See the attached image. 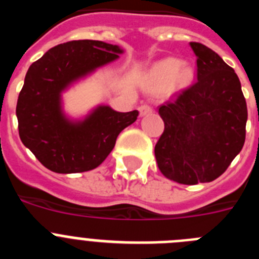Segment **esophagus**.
Masks as SVG:
<instances>
[{
  "label": "esophagus",
  "mask_w": 259,
  "mask_h": 259,
  "mask_svg": "<svg viewBox=\"0 0 259 259\" xmlns=\"http://www.w3.org/2000/svg\"><path fill=\"white\" fill-rule=\"evenodd\" d=\"M139 111H140L141 116L149 115V114L153 113V107L149 106V105H141V106L139 107Z\"/></svg>",
  "instance_id": "1"
}]
</instances>
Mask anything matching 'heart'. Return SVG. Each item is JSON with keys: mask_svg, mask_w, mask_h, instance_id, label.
<instances>
[{"mask_svg": "<svg viewBox=\"0 0 259 259\" xmlns=\"http://www.w3.org/2000/svg\"><path fill=\"white\" fill-rule=\"evenodd\" d=\"M194 76L193 68L176 58L157 62L145 76V87L153 93H164L171 87L188 85Z\"/></svg>", "mask_w": 259, "mask_h": 259, "instance_id": "1", "label": "heart"}]
</instances>
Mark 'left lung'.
Listing matches in <instances>:
<instances>
[{
  "mask_svg": "<svg viewBox=\"0 0 259 259\" xmlns=\"http://www.w3.org/2000/svg\"><path fill=\"white\" fill-rule=\"evenodd\" d=\"M189 45L197 81L159 107L164 131L154 154L167 179L193 185L219 178L241 152L248 109L235 70L210 48Z\"/></svg>",
  "mask_w": 259,
  "mask_h": 259,
  "instance_id": "left-lung-1",
  "label": "left lung"
}]
</instances>
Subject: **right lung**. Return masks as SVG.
<instances>
[{
    "instance_id": "right-lung-1",
    "label": "right lung",
    "mask_w": 259,
    "mask_h": 259,
    "mask_svg": "<svg viewBox=\"0 0 259 259\" xmlns=\"http://www.w3.org/2000/svg\"><path fill=\"white\" fill-rule=\"evenodd\" d=\"M123 53L104 41H70L49 49L29 66L17 104L19 136L50 171L93 170L113 150L118 135L137 119V110L119 113L109 105H98L79 119L63 110L62 93Z\"/></svg>"
}]
</instances>
